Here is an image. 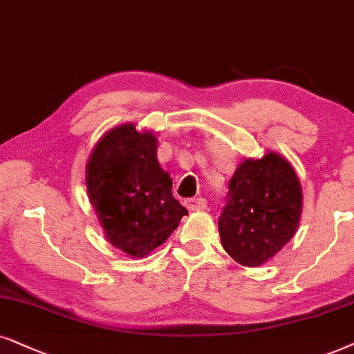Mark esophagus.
<instances>
[{
  "label": "esophagus",
  "instance_id": "1",
  "mask_svg": "<svg viewBox=\"0 0 354 354\" xmlns=\"http://www.w3.org/2000/svg\"><path fill=\"white\" fill-rule=\"evenodd\" d=\"M185 204L189 210H204L207 207V201L204 197H192V199H187Z\"/></svg>",
  "mask_w": 354,
  "mask_h": 354
}]
</instances>
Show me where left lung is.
Returning a JSON list of instances; mask_svg holds the SVG:
<instances>
[{
  "label": "left lung",
  "mask_w": 354,
  "mask_h": 354,
  "mask_svg": "<svg viewBox=\"0 0 354 354\" xmlns=\"http://www.w3.org/2000/svg\"><path fill=\"white\" fill-rule=\"evenodd\" d=\"M301 209L299 180L283 157L268 152L244 160L218 218L221 246L241 266H262L295 236Z\"/></svg>",
  "instance_id": "8db88e82"
}]
</instances>
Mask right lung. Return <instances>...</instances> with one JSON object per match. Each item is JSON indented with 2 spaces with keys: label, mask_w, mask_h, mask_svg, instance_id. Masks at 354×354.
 Returning <instances> with one entry per match:
<instances>
[{
  "label": "right lung",
  "mask_w": 354,
  "mask_h": 354,
  "mask_svg": "<svg viewBox=\"0 0 354 354\" xmlns=\"http://www.w3.org/2000/svg\"><path fill=\"white\" fill-rule=\"evenodd\" d=\"M86 183L108 241L133 257L163 244L187 215L158 165L157 138L134 124L103 136L88 158Z\"/></svg>",
  "instance_id": "add662e5"
}]
</instances>
